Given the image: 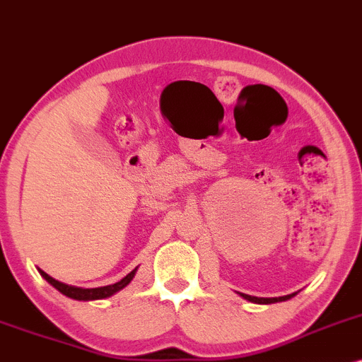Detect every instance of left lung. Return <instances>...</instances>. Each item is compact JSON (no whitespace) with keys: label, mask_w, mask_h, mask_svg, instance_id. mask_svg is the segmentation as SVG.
Segmentation results:
<instances>
[{"label":"left lung","mask_w":362,"mask_h":362,"mask_svg":"<svg viewBox=\"0 0 362 362\" xmlns=\"http://www.w3.org/2000/svg\"><path fill=\"white\" fill-rule=\"evenodd\" d=\"M243 296V298L247 299V301L251 303H258V304H272V303H280V301H287V299H291L294 294H289V296H280V298H255V296H247V294H239Z\"/></svg>","instance_id":"obj_1"}]
</instances>
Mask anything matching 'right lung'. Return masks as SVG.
Wrapping results in <instances>:
<instances>
[{"instance_id":"1","label":"right lung","mask_w":362,"mask_h":362,"mask_svg":"<svg viewBox=\"0 0 362 362\" xmlns=\"http://www.w3.org/2000/svg\"><path fill=\"white\" fill-rule=\"evenodd\" d=\"M40 275H42L44 279L47 280V282L51 284L52 287H56L61 294L68 296V298L71 299H78V301H92V299H103V298H109V296H112L115 292L121 291L123 287H127L129 282H132V279L135 277V270H132L129 274L127 275L124 279H121L119 282L112 284V286H104V287H95V289H82V287H71V286H66V284H61L58 280H54L49 275L46 274V272L39 270Z\"/></svg>"}]
</instances>
